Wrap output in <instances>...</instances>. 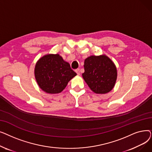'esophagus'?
<instances>
[{
	"label": "esophagus",
	"mask_w": 152,
	"mask_h": 152,
	"mask_svg": "<svg viewBox=\"0 0 152 152\" xmlns=\"http://www.w3.org/2000/svg\"><path fill=\"white\" fill-rule=\"evenodd\" d=\"M75 72L77 73V75H80V70H79V69H77L75 70Z\"/></svg>",
	"instance_id": "obj_1"
}]
</instances>
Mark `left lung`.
Instances as JSON below:
<instances>
[{
	"label": "left lung",
	"mask_w": 152,
	"mask_h": 152,
	"mask_svg": "<svg viewBox=\"0 0 152 152\" xmlns=\"http://www.w3.org/2000/svg\"><path fill=\"white\" fill-rule=\"evenodd\" d=\"M85 82L95 94H105L113 89L117 79V69L106 55H91L84 60Z\"/></svg>",
	"instance_id": "obj_1"
}]
</instances>
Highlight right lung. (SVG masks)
Here are the masks:
<instances>
[{
    "instance_id": "obj_1",
    "label": "right lung",
    "mask_w": 152,
    "mask_h": 152,
    "mask_svg": "<svg viewBox=\"0 0 152 152\" xmlns=\"http://www.w3.org/2000/svg\"><path fill=\"white\" fill-rule=\"evenodd\" d=\"M76 75L69 64L58 53L44 55L37 60L34 68V76L39 87L50 94L62 92Z\"/></svg>"
}]
</instances>
